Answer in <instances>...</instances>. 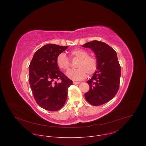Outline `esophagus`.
Wrapping results in <instances>:
<instances>
[{"label": "esophagus", "instance_id": "obj_1", "mask_svg": "<svg viewBox=\"0 0 146 146\" xmlns=\"http://www.w3.org/2000/svg\"><path fill=\"white\" fill-rule=\"evenodd\" d=\"M73 84H80V82H76V81H73Z\"/></svg>", "mask_w": 146, "mask_h": 146}]
</instances>
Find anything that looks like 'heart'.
Segmentation results:
<instances>
[{"mask_svg":"<svg viewBox=\"0 0 146 146\" xmlns=\"http://www.w3.org/2000/svg\"><path fill=\"white\" fill-rule=\"evenodd\" d=\"M73 59H78L77 69H72L66 73L67 76L74 81L84 79L88 75H92L98 68V60L94 55H88L87 51L82 48H76L70 51ZM58 67L63 70H67L70 67V61L64 53L59 54L56 58Z\"/></svg>","mask_w":146,"mask_h":146,"instance_id":"heart-1","label":"heart"}]
</instances>
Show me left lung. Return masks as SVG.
I'll return each instance as SVG.
<instances>
[{"label":"left lung","mask_w":146,"mask_h":146,"mask_svg":"<svg viewBox=\"0 0 146 146\" xmlns=\"http://www.w3.org/2000/svg\"><path fill=\"white\" fill-rule=\"evenodd\" d=\"M82 46L91 48L98 60L97 70L87 81L90 89L85 98L93 106L102 105L113 99L119 89L121 66L117 53L108 44L97 40Z\"/></svg>","instance_id":"obj_1"}]
</instances>
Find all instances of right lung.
I'll return each instance as SVG.
<instances>
[{"instance_id":"1","label":"right lung","mask_w":146,"mask_h":146,"mask_svg":"<svg viewBox=\"0 0 146 146\" xmlns=\"http://www.w3.org/2000/svg\"><path fill=\"white\" fill-rule=\"evenodd\" d=\"M68 47L46 44L35 52L29 65V81L34 98L41 108L48 111H57L64 106L68 89L73 84L56 64L57 56Z\"/></svg>"}]
</instances>
